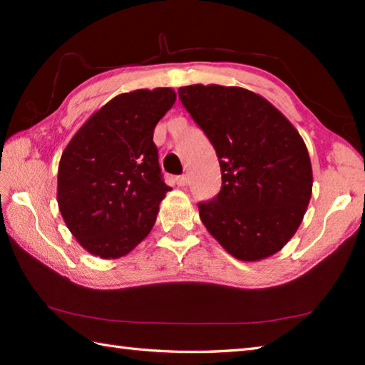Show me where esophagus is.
<instances>
[{"label": "esophagus", "mask_w": 365, "mask_h": 365, "mask_svg": "<svg viewBox=\"0 0 365 365\" xmlns=\"http://www.w3.org/2000/svg\"><path fill=\"white\" fill-rule=\"evenodd\" d=\"M175 180H177L178 187H187L188 182H190V178H188V175H178Z\"/></svg>", "instance_id": "1"}]
</instances>
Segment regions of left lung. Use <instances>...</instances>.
Wrapping results in <instances>:
<instances>
[{
  "instance_id": "8db88e82",
  "label": "left lung",
  "mask_w": 365,
  "mask_h": 365,
  "mask_svg": "<svg viewBox=\"0 0 365 365\" xmlns=\"http://www.w3.org/2000/svg\"><path fill=\"white\" fill-rule=\"evenodd\" d=\"M178 98L220 165L217 196L197 202L202 224L242 261L275 255L298 230L312 193L301 135L267 100L240 86H182Z\"/></svg>"
}]
</instances>
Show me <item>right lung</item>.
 I'll return each instance as SVG.
<instances>
[{
  "instance_id": "right-lung-1",
  "label": "right lung",
  "mask_w": 365,
  "mask_h": 365,
  "mask_svg": "<svg viewBox=\"0 0 365 365\" xmlns=\"http://www.w3.org/2000/svg\"><path fill=\"white\" fill-rule=\"evenodd\" d=\"M172 88L122 93L95 113L61 156L58 205L91 255L125 256L156 222L168 187L160 174L156 123L174 106Z\"/></svg>"
}]
</instances>
